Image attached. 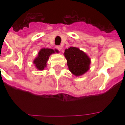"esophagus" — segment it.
Wrapping results in <instances>:
<instances>
[{
    "mask_svg": "<svg viewBox=\"0 0 125 125\" xmlns=\"http://www.w3.org/2000/svg\"><path fill=\"white\" fill-rule=\"evenodd\" d=\"M56 48H57V49H58L59 51H61V50L62 49V46H57V47H56Z\"/></svg>",
    "mask_w": 125,
    "mask_h": 125,
    "instance_id": "obj_1",
    "label": "esophagus"
}]
</instances>
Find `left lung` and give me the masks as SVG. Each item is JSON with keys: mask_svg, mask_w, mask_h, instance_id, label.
Instances as JSON below:
<instances>
[{"mask_svg": "<svg viewBox=\"0 0 125 125\" xmlns=\"http://www.w3.org/2000/svg\"><path fill=\"white\" fill-rule=\"evenodd\" d=\"M64 55L69 70L76 76L83 75L90 69V58L79 48L70 47L65 49Z\"/></svg>", "mask_w": 125, "mask_h": 125, "instance_id": "1", "label": "left lung"}]
</instances>
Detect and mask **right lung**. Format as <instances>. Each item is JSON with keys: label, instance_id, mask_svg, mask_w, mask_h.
Instances as JSON below:
<instances>
[{"label": "right lung", "instance_id": "obj_1", "mask_svg": "<svg viewBox=\"0 0 125 125\" xmlns=\"http://www.w3.org/2000/svg\"><path fill=\"white\" fill-rule=\"evenodd\" d=\"M58 53L57 49H48V48H43L38 53V55L33 61V63L35 65L36 68L39 70H43L46 67L47 62L48 61L50 55Z\"/></svg>", "mask_w": 125, "mask_h": 125}]
</instances>
